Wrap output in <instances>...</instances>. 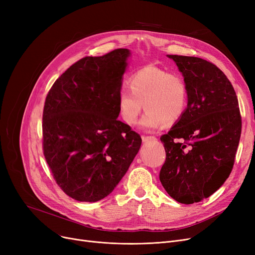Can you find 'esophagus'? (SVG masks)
Listing matches in <instances>:
<instances>
[{
  "label": "esophagus",
  "mask_w": 255,
  "mask_h": 255,
  "mask_svg": "<svg viewBox=\"0 0 255 255\" xmlns=\"http://www.w3.org/2000/svg\"><path fill=\"white\" fill-rule=\"evenodd\" d=\"M142 141H151V140H156L155 136H142Z\"/></svg>",
  "instance_id": "esophagus-1"
}]
</instances>
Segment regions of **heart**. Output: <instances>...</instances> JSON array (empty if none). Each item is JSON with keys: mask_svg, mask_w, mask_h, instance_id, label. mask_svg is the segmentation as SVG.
<instances>
[{"mask_svg": "<svg viewBox=\"0 0 255 255\" xmlns=\"http://www.w3.org/2000/svg\"><path fill=\"white\" fill-rule=\"evenodd\" d=\"M129 87L131 92L122 90L118 96L119 114L128 125L136 123L142 107L140 126L148 130L177 123L186 111L188 88L177 73L145 66L131 76Z\"/></svg>", "mask_w": 255, "mask_h": 255, "instance_id": "1", "label": "heart"}]
</instances>
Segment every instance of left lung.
<instances>
[{
	"instance_id": "left-lung-1",
	"label": "left lung",
	"mask_w": 255,
	"mask_h": 255,
	"mask_svg": "<svg viewBox=\"0 0 255 255\" xmlns=\"http://www.w3.org/2000/svg\"><path fill=\"white\" fill-rule=\"evenodd\" d=\"M167 57L184 76L188 103L160 137L166 159L159 179L173 199L190 205L217 191L231 175L242 119L235 89L216 65L196 57Z\"/></svg>"
}]
</instances>
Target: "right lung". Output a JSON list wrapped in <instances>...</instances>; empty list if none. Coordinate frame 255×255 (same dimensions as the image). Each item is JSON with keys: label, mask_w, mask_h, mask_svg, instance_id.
Listing matches in <instances>:
<instances>
[{"label": "right lung", "mask_w": 255, "mask_h": 255, "mask_svg": "<svg viewBox=\"0 0 255 255\" xmlns=\"http://www.w3.org/2000/svg\"><path fill=\"white\" fill-rule=\"evenodd\" d=\"M129 56V49L118 48L80 59L46 96L43 154L60 188L78 202L112 193L140 148L138 133L117 119Z\"/></svg>", "instance_id": "right-lung-1"}]
</instances>
